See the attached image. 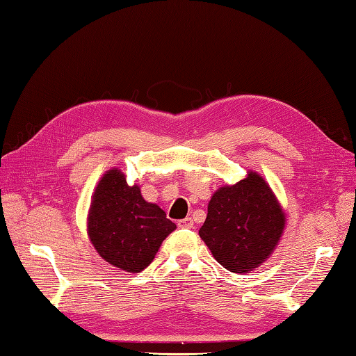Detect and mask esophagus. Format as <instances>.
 Segmentation results:
<instances>
[{
  "instance_id": "obj_1",
  "label": "esophagus",
  "mask_w": 356,
  "mask_h": 356,
  "mask_svg": "<svg viewBox=\"0 0 356 356\" xmlns=\"http://www.w3.org/2000/svg\"><path fill=\"white\" fill-rule=\"evenodd\" d=\"M178 227L181 229H192L193 227V220L192 218H184L178 221Z\"/></svg>"
}]
</instances>
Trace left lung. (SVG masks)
<instances>
[{
	"instance_id": "8db88e82",
	"label": "left lung",
	"mask_w": 356,
	"mask_h": 356,
	"mask_svg": "<svg viewBox=\"0 0 356 356\" xmlns=\"http://www.w3.org/2000/svg\"><path fill=\"white\" fill-rule=\"evenodd\" d=\"M286 212L258 172L216 191L207 206L200 236L218 263L234 273H249L269 259L284 234Z\"/></svg>"
}]
</instances>
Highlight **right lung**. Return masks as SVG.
<instances>
[{
    "instance_id": "1",
    "label": "right lung",
    "mask_w": 356,
    "mask_h": 356,
    "mask_svg": "<svg viewBox=\"0 0 356 356\" xmlns=\"http://www.w3.org/2000/svg\"><path fill=\"white\" fill-rule=\"evenodd\" d=\"M175 229L161 207L143 198L140 186L127 184L121 169L107 170L98 181L87 213V235L106 263L141 272Z\"/></svg>"
}]
</instances>
